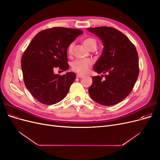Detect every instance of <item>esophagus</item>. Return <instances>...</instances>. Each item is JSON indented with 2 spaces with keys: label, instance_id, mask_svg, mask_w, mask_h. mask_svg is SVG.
Masks as SVG:
<instances>
[{
  "label": "esophagus",
  "instance_id": "obj_1",
  "mask_svg": "<svg viewBox=\"0 0 160 160\" xmlns=\"http://www.w3.org/2000/svg\"><path fill=\"white\" fill-rule=\"evenodd\" d=\"M77 77H78V78H81V77H83V75H81V74H77Z\"/></svg>",
  "mask_w": 160,
  "mask_h": 160
}]
</instances>
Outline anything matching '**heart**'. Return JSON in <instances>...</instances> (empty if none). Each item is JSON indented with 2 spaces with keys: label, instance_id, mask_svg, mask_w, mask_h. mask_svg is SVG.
<instances>
[{
  "label": "heart",
  "instance_id": "heart-1",
  "mask_svg": "<svg viewBox=\"0 0 160 160\" xmlns=\"http://www.w3.org/2000/svg\"><path fill=\"white\" fill-rule=\"evenodd\" d=\"M83 44L87 48L91 49V48L97 47V41L93 38L88 37L85 38V40L83 41ZM73 47V42H71L68 47H67V51L69 55H72ZM91 64V61L89 59H77L72 62L71 68L72 70L75 72H78V73L80 74H84L89 71Z\"/></svg>",
  "mask_w": 160,
  "mask_h": 160
}]
</instances>
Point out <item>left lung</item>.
Instances as JSON below:
<instances>
[{
    "mask_svg": "<svg viewBox=\"0 0 160 160\" xmlns=\"http://www.w3.org/2000/svg\"><path fill=\"white\" fill-rule=\"evenodd\" d=\"M99 37L104 46L93 70L103 75L92 77L89 88L91 98L103 105L122 101L132 92L139 75V58L136 48L123 33L109 27L88 28Z\"/></svg>",
    "mask_w": 160,
    "mask_h": 160,
    "instance_id": "left-lung-1",
    "label": "left lung"
}]
</instances>
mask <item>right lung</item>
I'll return each instance as SVG.
<instances>
[{"label":"right lung","mask_w":160,"mask_h":160,"mask_svg":"<svg viewBox=\"0 0 160 160\" xmlns=\"http://www.w3.org/2000/svg\"><path fill=\"white\" fill-rule=\"evenodd\" d=\"M83 31L53 27L40 31L32 38L21 58L24 83L40 103L52 105L63 99L76 79L75 73L55 74L69 69L67 47Z\"/></svg>","instance_id":"obj_1"}]
</instances>
